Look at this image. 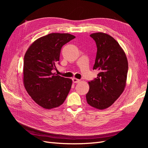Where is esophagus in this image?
I'll use <instances>...</instances> for the list:
<instances>
[{"instance_id": "esophagus-1", "label": "esophagus", "mask_w": 148, "mask_h": 148, "mask_svg": "<svg viewBox=\"0 0 148 148\" xmlns=\"http://www.w3.org/2000/svg\"><path fill=\"white\" fill-rule=\"evenodd\" d=\"M72 80H73V82L74 83H79V82H80L79 79H77V78H73Z\"/></svg>"}]
</instances>
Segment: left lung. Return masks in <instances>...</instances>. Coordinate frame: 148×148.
Instances as JSON below:
<instances>
[{"label":"left lung","mask_w":148,"mask_h":148,"mask_svg":"<svg viewBox=\"0 0 148 148\" xmlns=\"http://www.w3.org/2000/svg\"><path fill=\"white\" fill-rule=\"evenodd\" d=\"M97 53L93 70H98L97 78L88 82V104L97 109H105L114 104L124 91L128 64L126 55L118 42L110 35L93 33Z\"/></svg>","instance_id":"8db88e82"}]
</instances>
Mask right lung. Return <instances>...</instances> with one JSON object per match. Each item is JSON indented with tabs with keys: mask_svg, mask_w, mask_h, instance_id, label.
I'll list each match as a JSON object with an SVG mask.
<instances>
[{
	"mask_svg": "<svg viewBox=\"0 0 148 148\" xmlns=\"http://www.w3.org/2000/svg\"><path fill=\"white\" fill-rule=\"evenodd\" d=\"M75 36L68 33H51L31 44L24 57L23 83L28 95L44 109L63 104L72 84L70 78L52 73L59 64L61 49Z\"/></svg>",
	"mask_w": 148,
	"mask_h": 148,
	"instance_id": "obj_1",
	"label": "right lung"
}]
</instances>
